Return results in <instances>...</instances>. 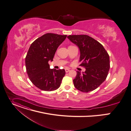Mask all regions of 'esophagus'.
Returning a JSON list of instances; mask_svg holds the SVG:
<instances>
[{"label":"esophagus","instance_id":"esophagus-1","mask_svg":"<svg viewBox=\"0 0 131 131\" xmlns=\"http://www.w3.org/2000/svg\"><path fill=\"white\" fill-rule=\"evenodd\" d=\"M70 69L69 68H65V72L66 73H68V72H69Z\"/></svg>","mask_w":131,"mask_h":131}]
</instances>
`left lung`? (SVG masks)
Listing matches in <instances>:
<instances>
[{
    "mask_svg": "<svg viewBox=\"0 0 131 131\" xmlns=\"http://www.w3.org/2000/svg\"><path fill=\"white\" fill-rule=\"evenodd\" d=\"M68 39L79 49L80 66L85 72L77 71L73 80L75 87L88 92L97 89L105 80L110 69V58L103 45L87 35H70Z\"/></svg>",
    "mask_w": 131,
    "mask_h": 131,
    "instance_id": "1",
    "label": "left lung"
}]
</instances>
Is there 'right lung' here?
Segmentation results:
<instances>
[{
	"label": "right lung",
	"mask_w": 131,
	"mask_h": 131,
	"mask_svg": "<svg viewBox=\"0 0 131 131\" xmlns=\"http://www.w3.org/2000/svg\"><path fill=\"white\" fill-rule=\"evenodd\" d=\"M66 37V35L46 33L30 47L25 59L27 73L31 81L42 90L54 91L61 86L65 70L50 69L49 61H53L58 47Z\"/></svg>",
	"instance_id": "add662e5"
}]
</instances>
